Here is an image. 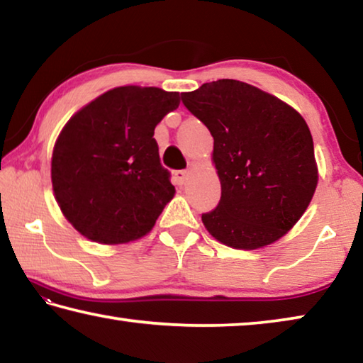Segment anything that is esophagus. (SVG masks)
<instances>
[{
	"label": "esophagus",
	"mask_w": 363,
	"mask_h": 363,
	"mask_svg": "<svg viewBox=\"0 0 363 363\" xmlns=\"http://www.w3.org/2000/svg\"><path fill=\"white\" fill-rule=\"evenodd\" d=\"M174 177H176L177 182L184 184V182H186L187 177H189V169H177V171H174Z\"/></svg>",
	"instance_id": "obj_1"
}]
</instances>
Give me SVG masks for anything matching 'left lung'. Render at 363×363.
<instances>
[{"label":"left lung","mask_w":363,"mask_h":363,"mask_svg":"<svg viewBox=\"0 0 363 363\" xmlns=\"http://www.w3.org/2000/svg\"><path fill=\"white\" fill-rule=\"evenodd\" d=\"M181 97L214 139L220 200L201 214L206 230L237 250L277 242L303 216L317 187L307 123L284 101L237 79L205 83Z\"/></svg>","instance_id":"1"}]
</instances>
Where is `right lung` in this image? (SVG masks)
I'll list each match as a JSON object with an SVG mask.
<instances>
[{
    "mask_svg": "<svg viewBox=\"0 0 363 363\" xmlns=\"http://www.w3.org/2000/svg\"><path fill=\"white\" fill-rule=\"evenodd\" d=\"M179 93L120 86L72 116L52 152L51 179L67 220L89 240L116 245L152 230L174 196L153 131Z\"/></svg>",
    "mask_w": 363,
    "mask_h": 363,
    "instance_id": "obj_1",
    "label": "right lung"
}]
</instances>
